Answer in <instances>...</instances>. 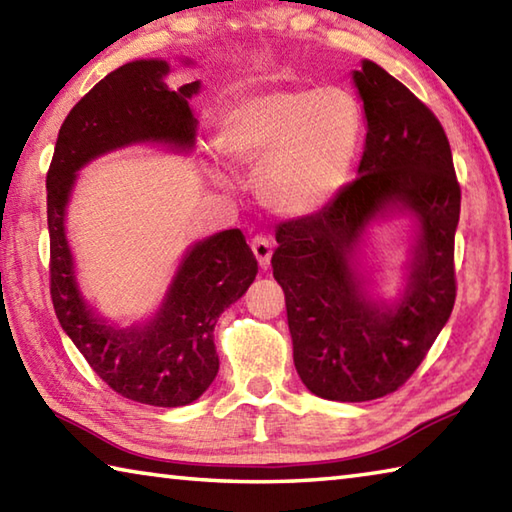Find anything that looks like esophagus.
<instances>
[{
  "instance_id": "esophagus-1",
  "label": "esophagus",
  "mask_w": 512,
  "mask_h": 512,
  "mask_svg": "<svg viewBox=\"0 0 512 512\" xmlns=\"http://www.w3.org/2000/svg\"><path fill=\"white\" fill-rule=\"evenodd\" d=\"M250 248H253V255L257 257L259 268H268V264H271V255H273V246H271V241H268V237H264V235L253 237V241H250Z\"/></svg>"
}]
</instances>
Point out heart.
Instances as JSON below:
<instances>
[{
  "label": "heart",
  "instance_id": "obj_1",
  "mask_svg": "<svg viewBox=\"0 0 512 512\" xmlns=\"http://www.w3.org/2000/svg\"><path fill=\"white\" fill-rule=\"evenodd\" d=\"M360 132V105L347 89H266L226 109L215 143L224 159L253 172L257 199L271 215L306 219L345 188ZM215 179L230 181L219 170Z\"/></svg>",
  "mask_w": 512,
  "mask_h": 512
}]
</instances>
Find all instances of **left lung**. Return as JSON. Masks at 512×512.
I'll return each instance as SVG.
<instances>
[{"label":"left lung","instance_id":"1","mask_svg":"<svg viewBox=\"0 0 512 512\" xmlns=\"http://www.w3.org/2000/svg\"><path fill=\"white\" fill-rule=\"evenodd\" d=\"M367 120L358 179L327 208L275 232L293 362L311 394L340 403L396 392L448 322L461 190L448 136L403 82L362 60L351 73ZM411 219L402 286L385 298L361 259L374 225Z\"/></svg>","mask_w":512,"mask_h":512}]
</instances>
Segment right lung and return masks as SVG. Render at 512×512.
Here are the masks:
<instances>
[{"label":"right lung","mask_w":512,"mask_h":512,"mask_svg":"<svg viewBox=\"0 0 512 512\" xmlns=\"http://www.w3.org/2000/svg\"><path fill=\"white\" fill-rule=\"evenodd\" d=\"M190 67V58H181ZM170 62H127L69 111L46 174L51 237V297L62 329L91 369L129 401L183 407L197 401L219 371L215 324L255 282L257 259L239 228L194 241L185 250L163 300L150 318L129 324L107 320L82 293L67 215L78 172L100 156L132 145H159L190 154L197 116L190 100L201 80L167 85Z\"/></svg>","instance_id":"1"}]
</instances>
